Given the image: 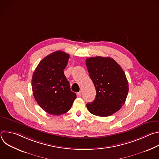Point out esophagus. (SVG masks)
<instances>
[{
	"label": "esophagus",
	"mask_w": 159,
	"mask_h": 159,
	"mask_svg": "<svg viewBox=\"0 0 159 159\" xmlns=\"http://www.w3.org/2000/svg\"><path fill=\"white\" fill-rule=\"evenodd\" d=\"M77 95H78V96H81V95H82V92H81V91L79 92V93H77Z\"/></svg>",
	"instance_id": "1"
}]
</instances>
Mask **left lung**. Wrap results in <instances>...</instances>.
<instances>
[{
  "label": "left lung",
  "mask_w": 159,
  "mask_h": 159,
  "mask_svg": "<svg viewBox=\"0 0 159 159\" xmlns=\"http://www.w3.org/2000/svg\"><path fill=\"white\" fill-rule=\"evenodd\" d=\"M85 63L96 90L95 99L87 104V108L96 116H111L126 101L129 90L126 75L121 66L110 57L88 58Z\"/></svg>",
  "instance_id": "1"
}]
</instances>
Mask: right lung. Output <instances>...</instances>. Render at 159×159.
Listing matches in <instances>:
<instances>
[{
	"label": "right lung",
	"mask_w": 159,
	"mask_h": 159,
	"mask_svg": "<svg viewBox=\"0 0 159 159\" xmlns=\"http://www.w3.org/2000/svg\"><path fill=\"white\" fill-rule=\"evenodd\" d=\"M69 57L63 52L56 51L44 57L33 73L31 85L34 98L41 108L50 115L65 114L77 98L63 72Z\"/></svg>",
	"instance_id": "1"
}]
</instances>
